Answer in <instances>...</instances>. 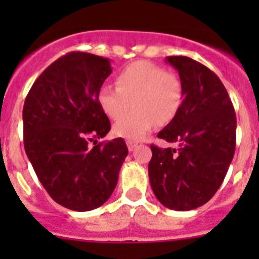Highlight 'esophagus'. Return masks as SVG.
<instances>
[{"instance_id": "34e87169", "label": "esophagus", "mask_w": 259, "mask_h": 259, "mask_svg": "<svg viewBox=\"0 0 259 259\" xmlns=\"http://www.w3.org/2000/svg\"><path fill=\"white\" fill-rule=\"evenodd\" d=\"M126 145H127V149H129V150L132 151V150H134L135 148H137L138 142H134V140H127Z\"/></svg>"}]
</instances>
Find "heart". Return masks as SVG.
Instances as JSON below:
<instances>
[{"mask_svg":"<svg viewBox=\"0 0 259 259\" xmlns=\"http://www.w3.org/2000/svg\"><path fill=\"white\" fill-rule=\"evenodd\" d=\"M115 85L116 89L100 86L98 104L110 119H119L114 134L124 139H142L156 122H170L182 108L184 91L180 77L151 62L138 61L125 66L117 72ZM130 105L135 110L124 117Z\"/></svg>","mask_w":259,"mask_h":259,"instance_id":"b5f03b06","label":"heart"}]
</instances>
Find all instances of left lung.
I'll use <instances>...</instances> for the list:
<instances>
[{"instance_id": "obj_1", "label": "left lung", "mask_w": 259, "mask_h": 259, "mask_svg": "<svg viewBox=\"0 0 259 259\" xmlns=\"http://www.w3.org/2000/svg\"><path fill=\"white\" fill-rule=\"evenodd\" d=\"M183 82L182 108L151 144L149 180L164 207L190 210L205 204L223 183L236 150L237 117L226 88L211 70L187 56H168Z\"/></svg>"}]
</instances>
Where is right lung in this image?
I'll use <instances>...</instances> for the list:
<instances>
[{
	"instance_id": "right-lung-1",
	"label": "right lung",
	"mask_w": 259,
	"mask_h": 259,
	"mask_svg": "<svg viewBox=\"0 0 259 259\" xmlns=\"http://www.w3.org/2000/svg\"><path fill=\"white\" fill-rule=\"evenodd\" d=\"M110 74L109 59L72 51L44 70L26 96L25 151L50 197L67 209L103 205L127 155L121 138L96 144L111 129L98 104V90Z\"/></svg>"
}]
</instances>
